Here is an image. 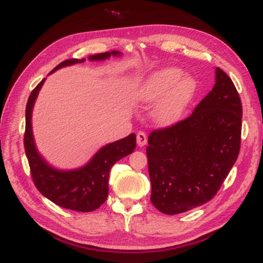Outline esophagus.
<instances>
[{"mask_svg": "<svg viewBox=\"0 0 263 263\" xmlns=\"http://www.w3.org/2000/svg\"><path fill=\"white\" fill-rule=\"evenodd\" d=\"M147 142V138H146V134L142 131H140L138 134H137V143L139 146H144Z\"/></svg>", "mask_w": 263, "mask_h": 263, "instance_id": "obj_1", "label": "esophagus"}]
</instances>
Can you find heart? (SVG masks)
Returning a JSON list of instances; mask_svg holds the SVG:
<instances>
[{
  "instance_id": "obj_1",
  "label": "heart",
  "mask_w": 263,
  "mask_h": 263,
  "mask_svg": "<svg viewBox=\"0 0 263 263\" xmlns=\"http://www.w3.org/2000/svg\"><path fill=\"white\" fill-rule=\"evenodd\" d=\"M197 90L196 80L184 77L179 67H163L147 76L136 91L137 100L157 103L151 110L153 122L159 126L178 123Z\"/></svg>"
}]
</instances>
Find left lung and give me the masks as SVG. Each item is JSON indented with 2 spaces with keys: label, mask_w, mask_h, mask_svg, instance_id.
<instances>
[{
  "label": "left lung",
  "mask_w": 263,
  "mask_h": 263,
  "mask_svg": "<svg viewBox=\"0 0 263 263\" xmlns=\"http://www.w3.org/2000/svg\"><path fill=\"white\" fill-rule=\"evenodd\" d=\"M241 120L239 93L217 67L213 89L191 116L150 134L151 202L160 212H186L217 194L239 156Z\"/></svg>",
  "instance_id": "left-lung-1"
}]
</instances>
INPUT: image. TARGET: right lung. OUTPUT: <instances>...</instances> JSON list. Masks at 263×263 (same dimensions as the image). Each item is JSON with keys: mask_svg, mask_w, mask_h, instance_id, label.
Masks as SVG:
<instances>
[{"mask_svg": "<svg viewBox=\"0 0 263 263\" xmlns=\"http://www.w3.org/2000/svg\"><path fill=\"white\" fill-rule=\"evenodd\" d=\"M120 57L119 51L90 55V61H104L110 57ZM85 59H70L60 63L50 73L64 66L82 63ZM45 79L40 82L30 94L25 109L24 147L29 160L33 182L37 190L53 203L78 212H91L103 204L109 194V174L112 165L129 156L136 149V134L132 133L106 144L94 154L85 165L74 170L55 169L46 162L39 153L32 132V111L37 94Z\"/></svg>", "mask_w": 263, "mask_h": 263, "instance_id": "obj_1", "label": "right lung"}]
</instances>
